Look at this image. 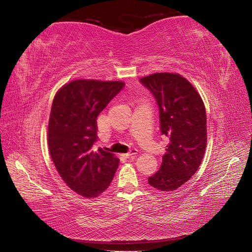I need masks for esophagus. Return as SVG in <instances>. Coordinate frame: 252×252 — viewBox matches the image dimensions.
I'll return each mask as SVG.
<instances>
[{"instance_id":"esophagus-1","label":"esophagus","mask_w":252,"mask_h":252,"mask_svg":"<svg viewBox=\"0 0 252 252\" xmlns=\"http://www.w3.org/2000/svg\"><path fill=\"white\" fill-rule=\"evenodd\" d=\"M136 154H137V150H131L128 153L125 154L124 157H126V158H133V157L136 156Z\"/></svg>"}]
</instances>
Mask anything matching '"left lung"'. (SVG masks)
Masks as SVG:
<instances>
[{
  "instance_id": "obj_1",
  "label": "left lung",
  "mask_w": 252,
  "mask_h": 252,
  "mask_svg": "<svg viewBox=\"0 0 252 252\" xmlns=\"http://www.w3.org/2000/svg\"><path fill=\"white\" fill-rule=\"evenodd\" d=\"M159 107L160 131L168 138L165 154L149 184L172 191L190 179L204 156L207 131L203 100L188 79L174 73H155L140 78Z\"/></svg>"
}]
</instances>
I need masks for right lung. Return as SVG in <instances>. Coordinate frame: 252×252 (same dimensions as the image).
Here are the masks:
<instances>
[{"instance_id":"obj_1","label":"right lung","mask_w":252,"mask_h":252,"mask_svg":"<svg viewBox=\"0 0 252 252\" xmlns=\"http://www.w3.org/2000/svg\"><path fill=\"white\" fill-rule=\"evenodd\" d=\"M123 82L77 79L56 93L48 125V145L53 163L69 188L96 198L109 188L119 159L97 141V116L124 88Z\"/></svg>"}]
</instances>
